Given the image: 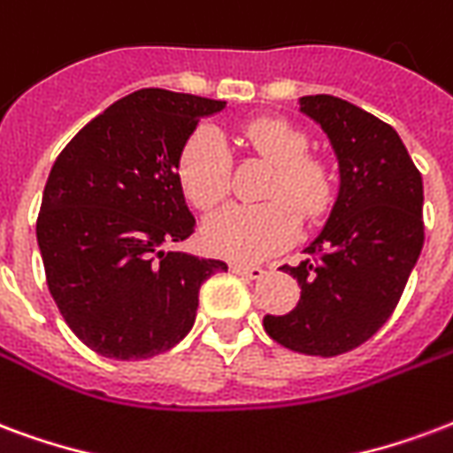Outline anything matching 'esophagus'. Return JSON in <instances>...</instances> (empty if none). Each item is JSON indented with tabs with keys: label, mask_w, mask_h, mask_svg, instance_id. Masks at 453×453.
Here are the masks:
<instances>
[{
	"label": "esophagus",
	"mask_w": 453,
	"mask_h": 453,
	"mask_svg": "<svg viewBox=\"0 0 453 453\" xmlns=\"http://www.w3.org/2000/svg\"><path fill=\"white\" fill-rule=\"evenodd\" d=\"M231 273H236V275L249 277V280H260V277L265 275V270L258 265H243V263H231Z\"/></svg>",
	"instance_id": "obj_1"
}]
</instances>
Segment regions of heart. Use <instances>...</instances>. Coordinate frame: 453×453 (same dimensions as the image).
Here are the masks:
<instances>
[{"mask_svg": "<svg viewBox=\"0 0 453 453\" xmlns=\"http://www.w3.org/2000/svg\"><path fill=\"white\" fill-rule=\"evenodd\" d=\"M236 140L273 164L260 204H231L204 224V246L229 260H265L285 249L303 219L321 217L333 197L331 176L321 161L303 157L306 137L280 118L243 122ZM229 151L210 127L190 134L178 157V180L188 203L210 212L229 193Z\"/></svg>", "mask_w": 453, "mask_h": 453, "instance_id": "obj_1", "label": "heart"}]
</instances>
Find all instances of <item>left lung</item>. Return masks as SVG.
<instances>
[{
	"instance_id": "8db88e82",
	"label": "left lung",
	"mask_w": 453,
	"mask_h": 453,
	"mask_svg": "<svg viewBox=\"0 0 453 453\" xmlns=\"http://www.w3.org/2000/svg\"><path fill=\"white\" fill-rule=\"evenodd\" d=\"M328 134L340 166L338 200L306 249L282 270L302 296L285 316H265L270 338L302 355L335 357L359 348L394 313L425 243L422 176L398 132L335 96L299 98Z\"/></svg>"
}]
</instances>
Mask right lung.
Instances as JSON below:
<instances>
[{"label":"right lung","instance_id":"right-lung-1","mask_svg":"<svg viewBox=\"0 0 453 453\" xmlns=\"http://www.w3.org/2000/svg\"><path fill=\"white\" fill-rule=\"evenodd\" d=\"M226 101L142 88L115 101L59 151L35 224L62 319L111 359H150L193 328L197 295L226 263L166 246L195 231L178 157Z\"/></svg>","mask_w":453,"mask_h":453}]
</instances>
